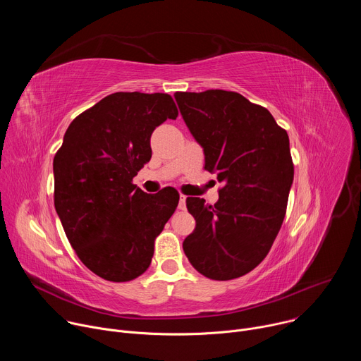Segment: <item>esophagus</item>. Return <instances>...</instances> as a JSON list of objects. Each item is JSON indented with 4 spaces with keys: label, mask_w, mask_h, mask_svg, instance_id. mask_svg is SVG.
Wrapping results in <instances>:
<instances>
[{
    "label": "esophagus",
    "mask_w": 361,
    "mask_h": 361,
    "mask_svg": "<svg viewBox=\"0 0 361 361\" xmlns=\"http://www.w3.org/2000/svg\"><path fill=\"white\" fill-rule=\"evenodd\" d=\"M185 198H187V197H185L184 194L180 195V202H178V209H180V210H185Z\"/></svg>",
    "instance_id": "1"
}]
</instances>
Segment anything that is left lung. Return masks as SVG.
<instances>
[{"instance_id":"1","label":"left lung","mask_w":361,"mask_h":361,"mask_svg":"<svg viewBox=\"0 0 361 361\" xmlns=\"http://www.w3.org/2000/svg\"><path fill=\"white\" fill-rule=\"evenodd\" d=\"M174 97L204 148V169L224 183L214 207L187 197L195 228L183 243L184 252L205 277L238 279L266 259L286 216L294 177L287 131L267 109L235 91Z\"/></svg>"}]
</instances>
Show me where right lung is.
I'll use <instances>...</instances> for the list:
<instances>
[{"label": "right lung", "instance_id": "right-lung-1", "mask_svg": "<svg viewBox=\"0 0 361 361\" xmlns=\"http://www.w3.org/2000/svg\"><path fill=\"white\" fill-rule=\"evenodd\" d=\"M178 110L164 92H114L77 116L54 157V205L81 263L124 283L151 263L154 241L180 194H147L133 184L149 161V137Z\"/></svg>", "mask_w": 361, "mask_h": 361}]
</instances>
